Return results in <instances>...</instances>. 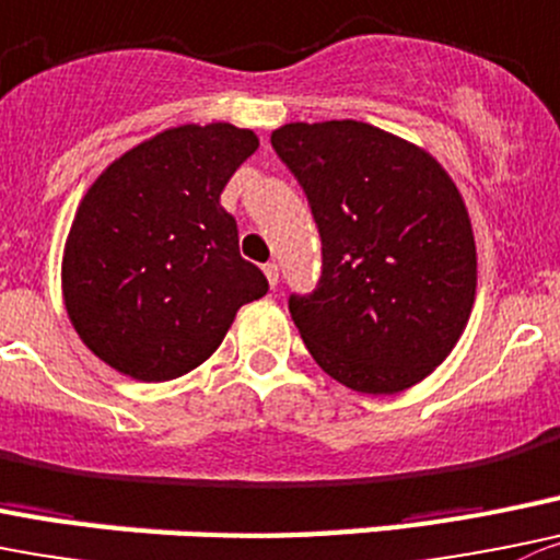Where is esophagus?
I'll return each instance as SVG.
<instances>
[{
	"label": "esophagus",
	"mask_w": 560,
	"mask_h": 560,
	"mask_svg": "<svg viewBox=\"0 0 560 560\" xmlns=\"http://www.w3.org/2000/svg\"><path fill=\"white\" fill-rule=\"evenodd\" d=\"M262 270H265V276H268V284H270V287L279 284V265L268 262Z\"/></svg>",
	"instance_id": "esophagus-1"
}]
</instances>
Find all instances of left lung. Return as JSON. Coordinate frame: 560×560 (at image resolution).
Wrapping results in <instances>:
<instances>
[{"instance_id": "left-lung-1", "label": "left lung", "mask_w": 560, "mask_h": 560, "mask_svg": "<svg viewBox=\"0 0 560 560\" xmlns=\"http://www.w3.org/2000/svg\"><path fill=\"white\" fill-rule=\"evenodd\" d=\"M319 241L317 290L290 295L314 361L361 394H396L446 361L476 301V243L452 177L369 122H290L270 133Z\"/></svg>"}]
</instances>
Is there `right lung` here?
<instances>
[{
	"label": "right lung",
	"instance_id": "obj_1",
	"mask_svg": "<svg viewBox=\"0 0 560 560\" xmlns=\"http://www.w3.org/2000/svg\"><path fill=\"white\" fill-rule=\"evenodd\" d=\"M257 148L254 130L230 122L180 125L128 150L84 194L65 243V308L108 366L148 383L180 377L268 292L221 208Z\"/></svg>",
	"mask_w": 560,
	"mask_h": 560
}]
</instances>
